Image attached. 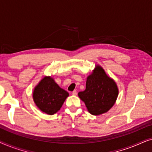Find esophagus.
I'll use <instances>...</instances> for the list:
<instances>
[{"instance_id": "esophagus-1", "label": "esophagus", "mask_w": 152, "mask_h": 152, "mask_svg": "<svg viewBox=\"0 0 152 152\" xmlns=\"http://www.w3.org/2000/svg\"><path fill=\"white\" fill-rule=\"evenodd\" d=\"M72 94L73 95H77V91L76 90H75V91H73L72 92Z\"/></svg>"}]
</instances>
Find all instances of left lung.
<instances>
[{"instance_id": "left-lung-1", "label": "left lung", "mask_w": 152, "mask_h": 152, "mask_svg": "<svg viewBox=\"0 0 152 152\" xmlns=\"http://www.w3.org/2000/svg\"><path fill=\"white\" fill-rule=\"evenodd\" d=\"M118 88L115 81L106 73L101 66H95L87 77L86 89L79 92L78 96L85 103L86 109L93 115L107 113L117 99Z\"/></svg>"}]
</instances>
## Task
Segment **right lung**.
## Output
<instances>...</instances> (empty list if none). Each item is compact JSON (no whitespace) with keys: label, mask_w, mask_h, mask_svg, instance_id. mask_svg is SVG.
<instances>
[{"label":"right lung","mask_w":152,"mask_h":152,"mask_svg":"<svg viewBox=\"0 0 152 152\" xmlns=\"http://www.w3.org/2000/svg\"><path fill=\"white\" fill-rule=\"evenodd\" d=\"M69 93L59 87L50 76H45L34 87L33 100L43 113L53 115L59 111Z\"/></svg>","instance_id":"right-lung-1"}]
</instances>
